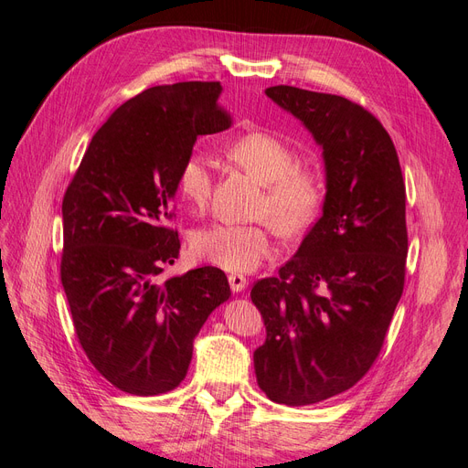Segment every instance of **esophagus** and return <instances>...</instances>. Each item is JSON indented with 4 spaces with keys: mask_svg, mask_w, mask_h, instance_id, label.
Wrapping results in <instances>:
<instances>
[{
    "mask_svg": "<svg viewBox=\"0 0 468 468\" xmlns=\"http://www.w3.org/2000/svg\"><path fill=\"white\" fill-rule=\"evenodd\" d=\"M229 282H230L232 292H239V291H244L248 287V279L244 275H239V273H230Z\"/></svg>",
    "mask_w": 468,
    "mask_h": 468,
    "instance_id": "34e87169",
    "label": "esophagus"
}]
</instances>
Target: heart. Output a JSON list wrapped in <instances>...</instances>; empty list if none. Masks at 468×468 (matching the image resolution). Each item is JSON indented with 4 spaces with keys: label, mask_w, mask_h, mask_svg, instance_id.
<instances>
[{
    "label": "heart",
    "mask_w": 468,
    "mask_h": 468,
    "mask_svg": "<svg viewBox=\"0 0 468 468\" xmlns=\"http://www.w3.org/2000/svg\"><path fill=\"white\" fill-rule=\"evenodd\" d=\"M230 162L265 186L260 212H269L282 234H294L313 222L322 205L324 183L318 172L299 165V154L285 140L267 133H248L226 146ZM177 187L191 207L203 208L212 189L210 162L191 152L177 174ZM201 261L232 273L258 269L273 250L269 222H215L191 239Z\"/></svg>",
    "instance_id": "obj_1"
}]
</instances>
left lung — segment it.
<instances>
[{
  "label": "left lung",
  "instance_id": "obj_1",
  "mask_svg": "<svg viewBox=\"0 0 468 468\" xmlns=\"http://www.w3.org/2000/svg\"><path fill=\"white\" fill-rule=\"evenodd\" d=\"M265 95L322 148V217L251 303L265 325L253 351L269 400L308 406L351 388L371 369L404 289L408 232L399 154L369 111L292 86Z\"/></svg>",
  "mask_w": 468,
  "mask_h": 468
}]
</instances>
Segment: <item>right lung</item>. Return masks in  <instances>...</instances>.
Returning a JSON list of instances; mask_svg holds the SVG:
<instances>
[{
	"mask_svg": "<svg viewBox=\"0 0 468 468\" xmlns=\"http://www.w3.org/2000/svg\"><path fill=\"white\" fill-rule=\"evenodd\" d=\"M218 81L155 86L99 129L62 201V287L80 344L112 387L136 396L176 388L208 314L229 301L218 267L160 281L179 256L177 174L197 136L222 133Z\"/></svg>",
	"mask_w": 468,
	"mask_h": 468,
	"instance_id": "add662e5",
	"label": "right lung"
}]
</instances>
